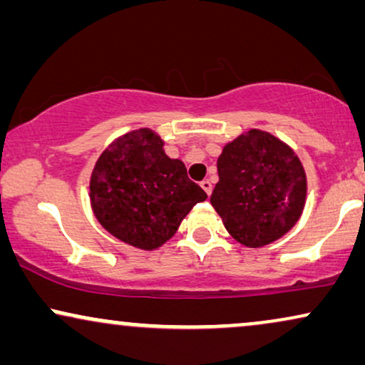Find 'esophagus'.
Segmentation results:
<instances>
[{
  "mask_svg": "<svg viewBox=\"0 0 365 365\" xmlns=\"http://www.w3.org/2000/svg\"><path fill=\"white\" fill-rule=\"evenodd\" d=\"M200 187L204 188V192L207 193V195H210V193H212V183L209 182V180H204V182L200 183Z\"/></svg>",
  "mask_w": 365,
  "mask_h": 365,
  "instance_id": "obj_1",
  "label": "esophagus"
}]
</instances>
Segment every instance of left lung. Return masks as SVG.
Masks as SVG:
<instances>
[{
  "label": "left lung",
  "instance_id": "obj_1",
  "mask_svg": "<svg viewBox=\"0 0 365 365\" xmlns=\"http://www.w3.org/2000/svg\"><path fill=\"white\" fill-rule=\"evenodd\" d=\"M217 172L210 204L227 232L244 246L276 241L302 215L305 170L293 150L269 133L251 129L225 145Z\"/></svg>",
  "mask_w": 365,
  "mask_h": 365
}]
</instances>
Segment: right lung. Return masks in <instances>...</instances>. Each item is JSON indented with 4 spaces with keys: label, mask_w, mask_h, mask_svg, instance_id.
<instances>
[{
    "label": "right lung",
    "mask_w": 365,
    "mask_h": 365,
    "mask_svg": "<svg viewBox=\"0 0 365 365\" xmlns=\"http://www.w3.org/2000/svg\"><path fill=\"white\" fill-rule=\"evenodd\" d=\"M207 193L187 177L185 165L165 155L150 129L118 138L99 156L91 177V204L103 227L131 246L160 247L177 232Z\"/></svg>",
    "instance_id": "add662e5"
}]
</instances>
